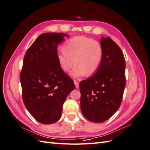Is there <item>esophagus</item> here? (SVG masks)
Wrapping results in <instances>:
<instances>
[{"label": "esophagus", "instance_id": "1", "mask_svg": "<svg viewBox=\"0 0 150 150\" xmlns=\"http://www.w3.org/2000/svg\"><path fill=\"white\" fill-rule=\"evenodd\" d=\"M74 83H75V86H76V88H79V81H77L76 80H74Z\"/></svg>", "mask_w": 150, "mask_h": 150}]
</instances>
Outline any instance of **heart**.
I'll use <instances>...</instances> for the list:
<instances>
[{"label":"heart","mask_w":150,"mask_h":150,"mask_svg":"<svg viewBox=\"0 0 150 150\" xmlns=\"http://www.w3.org/2000/svg\"><path fill=\"white\" fill-rule=\"evenodd\" d=\"M103 57V48L99 42L87 37L77 36L65 42L63 50L58 52L57 60L65 71H69L75 63L71 75L79 77L86 74H95L100 68Z\"/></svg>","instance_id":"heart-1"}]
</instances>
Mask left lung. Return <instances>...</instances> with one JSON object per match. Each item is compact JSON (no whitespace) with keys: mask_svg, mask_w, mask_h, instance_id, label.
<instances>
[{"mask_svg":"<svg viewBox=\"0 0 150 150\" xmlns=\"http://www.w3.org/2000/svg\"><path fill=\"white\" fill-rule=\"evenodd\" d=\"M103 57L95 74L80 83V108L90 122L109 119L120 108L126 85L125 60L120 47L110 37H103Z\"/></svg>","mask_w":150,"mask_h":150,"instance_id":"1","label":"left lung"}]
</instances>
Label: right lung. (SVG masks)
<instances>
[{"label": "right lung", "mask_w": 150, "mask_h": 150, "mask_svg": "<svg viewBox=\"0 0 150 150\" xmlns=\"http://www.w3.org/2000/svg\"><path fill=\"white\" fill-rule=\"evenodd\" d=\"M68 36L42 33L23 58L20 75L23 101L32 117L42 124L54 123L60 118L63 104L75 88L57 60V45Z\"/></svg>", "instance_id": "right-lung-1"}]
</instances>
